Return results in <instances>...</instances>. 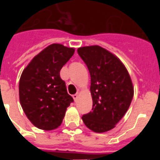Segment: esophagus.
Masks as SVG:
<instances>
[{
    "label": "esophagus",
    "instance_id": "obj_1",
    "mask_svg": "<svg viewBox=\"0 0 160 160\" xmlns=\"http://www.w3.org/2000/svg\"><path fill=\"white\" fill-rule=\"evenodd\" d=\"M73 99H74V102H77L78 98V94H73Z\"/></svg>",
    "mask_w": 160,
    "mask_h": 160
}]
</instances>
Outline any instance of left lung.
Instances as JSON below:
<instances>
[{"mask_svg":"<svg viewBox=\"0 0 160 160\" xmlns=\"http://www.w3.org/2000/svg\"><path fill=\"white\" fill-rule=\"evenodd\" d=\"M78 53L90 75L92 111L83 114L89 129L102 133L113 129L128 111L134 89L128 70L114 54L98 46L78 48Z\"/></svg>","mask_w":160,"mask_h":160,"instance_id":"left-lung-1","label":"left lung"}]
</instances>
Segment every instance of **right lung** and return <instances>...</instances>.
<instances>
[{"label": "right lung", "instance_id": "obj_1", "mask_svg": "<svg viewBox=\"0 0 160 160\" xmlns=\"http://www.w3.org/2000/svg\"><path fill=\"white\" fill-rule=\"evenodd\" d=\"M73 53V48L52 44L35 56L22 72L20 102L29 121L39 129L58 128L66 108L73 102L60 77L61 69Z\"/></svg>", "mask_w": 160, "mask_h": 160}]
</instances>
